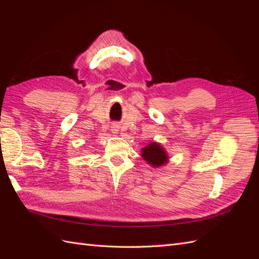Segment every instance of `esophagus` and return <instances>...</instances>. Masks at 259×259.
<instances>
[{
	"label": "esophagus",
	"instance_id": "esophagus-1",
	"mask_svg": "<svg viewBox=\"0 0 259 259\" xmlns=\"http://www.w3.org/2000/svg\"><path fill=\"white\" fill-rule=\"evenodd\" d=\"M117 128H119V127H117L116 125H113L112 128H111V131H112L113 134H117V132H119V130H117Z\"/></svg>",
	"mask_w": 259,
	"mask_h": 259
}]
</instances>
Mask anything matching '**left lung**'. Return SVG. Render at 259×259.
I'll list each match as a JSON object with an SVG mask.
<instances>
[{
    "label": "left lung",
    "instance_id": "obj_1",
    "mask_svg": "<svg viewBox=\"0 0 259 259\" xmlns=\"http://www.w3.org/2000/svg\"><path fill=\"white\" fill-rule=\"evenodd\" d=\"M142 158L152 167H160L168 163V154L165 149L159 143L153 142L144 147L142 150Z\"/></svg>",
    "mask_w": 259,
    "mask_h": 259
}]
</instances>
